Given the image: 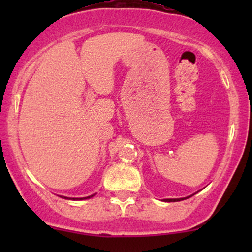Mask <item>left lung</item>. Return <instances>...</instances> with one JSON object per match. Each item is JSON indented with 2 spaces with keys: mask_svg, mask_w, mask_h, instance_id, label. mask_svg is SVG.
<instances>
[{
  "mask_svg": "<svg viewBox=\"0 0 252 252\" xmlns=\"http://www.w3.org/2000/svg\"><path fill=\"white\" fill-rule=\"evenodd\" d=\"M195 194H196V192H195ZM192 195H194V194H192ZM192 195L187 196V197H182V198H165L164 202H179V201H184V199H187V198H189V197H191Z\"/></svg>",
  "mask_w": 252,
  "mask_h": 252,
  "instance_id": "8db88e82",
  "label": "left lung"
}]
</instances>
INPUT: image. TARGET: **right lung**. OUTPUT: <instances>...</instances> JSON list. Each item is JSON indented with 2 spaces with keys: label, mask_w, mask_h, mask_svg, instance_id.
Masks as SVG:
<instances>
[{
  "label": "right lung",
  "mask_w": 252,
  "mask_h": 252,
  "mask_svg": "<svg viewBox=\"0 0 252 252\" xmlns=\"http://www.w3.org/2000/svg\"><path fill=\"white\" fill-rule=\"evenodd\" d=\"M93 196H95V194H93L91 196H87V197H79V198H75V197H65V196H60L62 198H65V199H73V201H81V199H88L93 197Z\"/></svg>",
  "instance_id": "right-lung-1"
}]
</instances>
